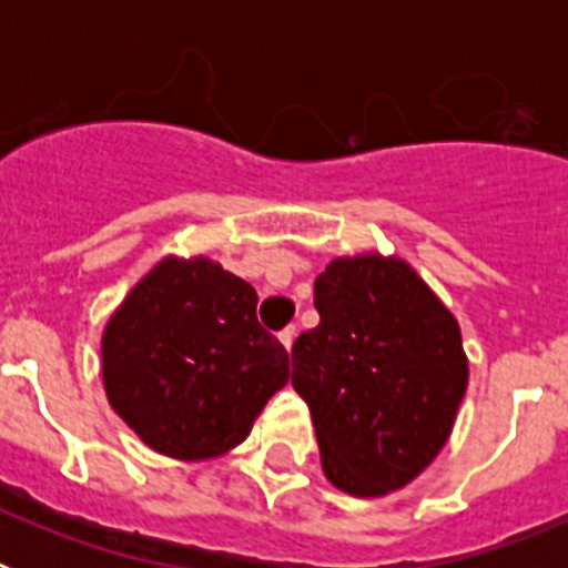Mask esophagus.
<instances>
[{"label":"esophagus","mask_w":568,"mask_h":568,"mask_svg":"<svg viewBox=\"0 0 568 568\" xmlns=\"http://www.w3.org/2000/svg\"><path fill=\"white\" fill-rule=\"evenodd\" d=\"M278 341L284 346H287V353L290 349H293V344H295V327H287V329H281L278 333Z\"/></svg>","instance_id":"34e87169"}]
</instances>
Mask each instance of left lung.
<instances>
[{
  "label": "left lung",
  "mask_w": 568,
  "mask_h": 568,
  "mask_svg": "<svg viewBox=\"0 0 568 568\" xmlns=\"http://www.w3.org/2000/svg\"><path fill=\"white\" fill-rule=\"evenodd\" d=\"M321 321L293 344V386L321 466L355 498L413 484L453 435L469 384L458 318L398 255H341L315 278Z\"/></svg>",
  "instance_id": "left-lung-1"
}]
</instances>
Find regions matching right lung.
<instances>
[{
    "mask_svg": "<svg viewBox=\"0 0 568 568\" xmlns=\"http://www.w3.org/2000/svg\"><path fill=\"white\" fill-rule=\"evenodd\" d=\"M247 281L204 255H168L110 315L102 381L113 413L175 460L227 455L290 381Z\"/></svg>",
    "mask_w": 568,
    "mask_h": 568,
    "instance_id": "obj_1",
    "label": "right lung"
}]
</instances>
